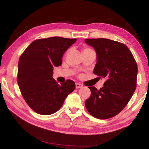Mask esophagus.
I'll return each mask as SVG.
<instances>
[{"label": "esophagus", "instance_id": "esophagus-1", "mask_svg": "<svg viewBox=\"0 0 149 149\" xmlns=\"http://www.w3.org/2000/svg\"><path fill=\"white\" fill-rule=\"evenodd\" d=\"M82 87L83 85L79 84V83H76V84H75V88H76V89H79V88H81Z\"/></svg>", "mask_w": 149, "mask_h": 149}]
</instances>
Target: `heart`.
<instances>
[{
    "mask_svg": "<svg viewBox=\"0 0 149 149\" xmlns=\"http://www.w3.org/2000/svg\"><path fill=\"white\" fill-rule=\"evenodd\" d=\"M87 49H85L84 50H87Z\"/></svg>",
    "mask_w": 149,
    "mask_h": 149,
    "instance_id": "heart-1",
    "label": "heart"
}]
</instances>
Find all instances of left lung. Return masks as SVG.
<instances>
[{
	"mask_svg": "<svg viewBox=\"0 0 149 149\" xmlns=\"http://www.w3.org/2000/svg\"><path fill=\"white\" fill-rule=\"evenodd\" d=\"M97 54L93 73L107 78L104 87L97 90L89 87L91 97L85 100L89 114L99 119H108L127 104L137 86V65L130 49L124 44L107 39H86Z\"/></svg>",
	"mask_w": 149,
	"mask_h": 149,
	"instance_id": "1",
	"label": "left lung"
}]
</instances>
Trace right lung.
<instances>
[{
    "instance_id": "1",
    "label": "right lung",
    "mask_w": 149,
    "mask_h": 149,
    "mask_svg": "<svg viewBox=\"0 0 149 149\" xmlns=\"http://www.w3.org/2000/svg\"><path fill=\"white\" fill-rule=\"evenodd\" d=\"M76 40L60 37L35 40L20 56L17 84L24 100L35 112L54 114L75 89L72 80L58 84L52 75L54 67L61 65L63 54Z\"/></svg>"
}]
</instances>
